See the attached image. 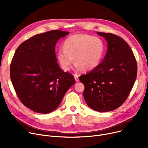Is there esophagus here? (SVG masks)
Listing matches in <instances>:
<instances>
[{"instance_id": "esophagus-1", "label": "esophagus", "mask_w": 148, "mask_h": 148, "mask_svg": "<svg viewBox=\"0 0 148 148\" xmlns=\"http://www.w3.org/2000/svg\"><path fill=\"white\" fill-rule=\"evenodd\" d=\"M74 79H75V81H76V82H79V75L77 74H75L74 75Z\"/></svg>"}]
</instances>
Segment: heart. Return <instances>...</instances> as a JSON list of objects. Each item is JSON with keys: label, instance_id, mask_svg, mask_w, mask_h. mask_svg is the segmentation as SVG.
Instances as JSON below:
<instances>
[{"label": "heart", "instance_id": "b5f03b06", "mask_svg": "<svg viewBox=\"0 0 148 148\" xmlns=\"http://www.w3.org/2000/svg\"><path fill=\"white\" fill-rule=\"evenodd\" d=\"M105 52L102 39L88 34H75L68 37L64 42V50H59L57 59L62 69L69 70L74 62L77 70L91 71L101 62Z\"/></svg>", "mask_w": 148, "mask_h": 148}]
</instances>
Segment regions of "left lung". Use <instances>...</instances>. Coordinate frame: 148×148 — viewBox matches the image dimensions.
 <instances>
[{"label": "left lung", "mask_w": 148, "mask_h": 148, "mask_svg": "<svg viewBox=\"0 0 148 148\" xmlns=\"http://www.w3.org/2000/svg\"><path fill=\"white\" fill-rule=\"evenodd\" d=\"M97 34L106 38V54L96 68L80 75L79 80L84 85L83 97L88 106L107 112L116 109L127 99L136 79L137 65L133 51L122 38Z\"/></svg>", "instance_id": "obj_1"}]
</instances>
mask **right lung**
<instances>
[{"label":"right lung","mask_w":148,"mask_h":148,"mask_svg":"<svg viewBox=\"0 0 148 148\" xmlns=\"http://www.w3.org/2000/svg\"><path fill=\"white\" fill-rule=\"evenodd\" d=\"M69 32L50 30L21 43L10 66L14 90L23 105L32 111L49 113L59 107L67 90L75 83L73 75L57 63L55 46Z\"/></svg>","instance_id":"obj_1"}]
</instances>
